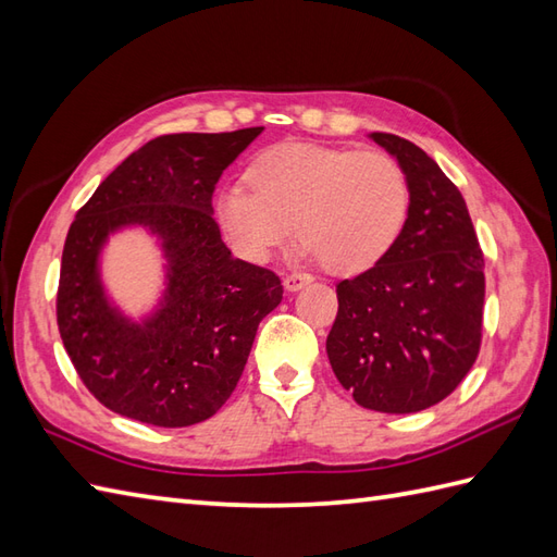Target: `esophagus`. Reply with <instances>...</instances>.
<instances>
[{
	"mask_svg": "<svg viewBox=\"0 0 557 557\" xmlns=\"http://www.w3.org/2000/svg\"><path fill=\"white\" fill-rule=\"evenodd\" d=\"M310 280H313V277H310L308 273H289V275L282 277V284H284V289H287V292H299L301 287H306Z\"/></svg>",
	"mask_w": 557,
	"mask_h": 557,
	"instance_id": "1",
	"label": "esophagus"
}]
</instances>
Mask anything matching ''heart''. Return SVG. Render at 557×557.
I'll return each instance as SVG.
<instances>
[{
    "label": "heart",
    "instance_id": "heart-1",
    "mask_svg": "<svg viewBox=\"0 0 557 557\" xmlns=\"http://www.w3.org/2000/svg\"><path fill=\"white\" fill-rule=\"evenodd\" d=\"M247 185L220 191L215 215L253 263L268 261L294 227L330 273L360 275L392 253L410 213L404 168L377 149L287 141L253 159Z\"/></svg>",
    "mask_w": 557,
    "mask_h": 557
}]
</instances>
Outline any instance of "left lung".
I'll return each instance as SVG.
<instances>
[{"label":"left lung","mask_w":557,"mask_h":557,"mask_svg":"<svg viewBox=\"0 0 557 557\" xmlns=\"http://www.w3.org/2000/svg\"><path fill=\"white\" fill-rule=\"evenodd\" d=\"M368 137L404 168L410 213L382 263L337 284L327 358L358 406L408 416L444 400L480 354L484 256L436 161L396 135Z\"/></svg>","instance_id":"obj_1"}]
</instances>
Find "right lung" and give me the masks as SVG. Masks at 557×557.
Wrapping results in <instances>:
<instances>
[{"instance_id":"right-lung-1","label":"right lung","mask_w":557,"mask_h":557,"mask_svg":"<svg viewBox=\"0 0 557 557\" xmlns=\"http://www.w3.org/2000/svg\"><path fill=\"white\" fill-rule=\"evenodd\" d=\"M263 133H180L147 141L103 180L69 230L57 322L99 404L153 426H189L223 408L258 322L282 301L275 273L232 256L213 220V187ZM145 231L162 256L160 296L133 317L102 282V249Z\"/></svg>"}]
</instances>
